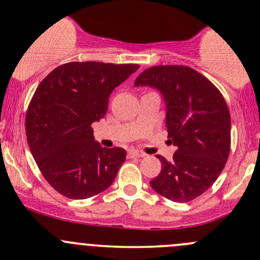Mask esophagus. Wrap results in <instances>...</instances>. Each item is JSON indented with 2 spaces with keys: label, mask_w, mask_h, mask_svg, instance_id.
I'll return each mask as SVG.
<instances>
[{
  "label": "esophagus",
  "mask_w": 260,
  "mask_h": 260,
  "mask_svg": "<svg viewBox=\"0 0 260 260\" xmlns=\"http://www.w3.org/2000/svg\"><path fill=\"white\" fill-rule=\"evenodd\" d=\"M144 155V153L138 152V150H129L128 152V158H143Z\"/></svg>",
  "instance_id": "obj_1"
}]
</instances>
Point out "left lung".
<instances>
[{"label": "left lung", "instance_id": "1", "mask_svg": "<svg viewBox=\"0 0 260 260\" xmlns=\"http://www.w3.org/2000/svg\"><path fill=\"white\" fill-rule=\"evenodd\" d=\"M135 86L161 93L168 138L176 147L170 161L156 155L161 170L150 186L175 202L199 198L217 180L230 155L231 116L223 96L209 79L182 65L149 68Z\"/></svg>", "mask_w": 260, "mask_h": 260}]
</instances>
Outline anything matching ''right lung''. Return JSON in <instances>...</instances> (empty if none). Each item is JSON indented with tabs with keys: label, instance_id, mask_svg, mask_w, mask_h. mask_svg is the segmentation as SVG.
<instances>
[{
	"label": "right lung",
	"instance_id": "right-lung-1",
	"mask_svg": "<svg viewBox=\"0 0 260 260\" xmlns=\"http://www.w3.org/2000/svg\"><path fill=\"white\" fill-rule=\"evenodd\" d=\"M138 68L67 62L37 87L25 116L27 142L45 180L65 198L88 199L115 180L125 150L102 148L91 124L104 118L112 91Z\"/></svg>",
	"mask_w": 260,
	"mask_h": 260
}]
</instances>
